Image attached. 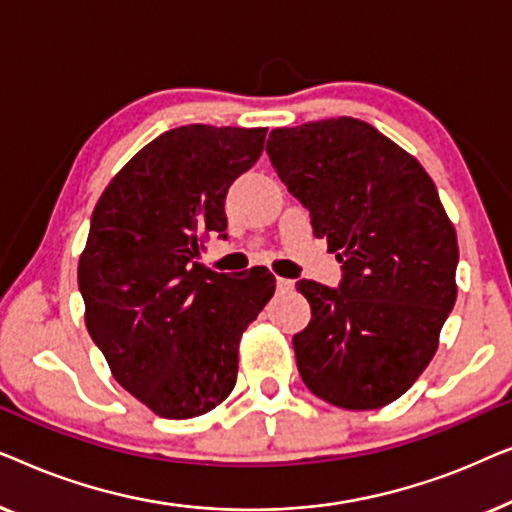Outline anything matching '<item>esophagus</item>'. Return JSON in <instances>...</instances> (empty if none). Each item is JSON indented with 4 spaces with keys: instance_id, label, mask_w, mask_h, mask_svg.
I'll use <instances>...</instances> for the list:
<instances>
[{
    "instance_id": "34e87169",
    "label": "esophagus",
    "mask_w": 512,
    "mask_h": 512,
    "mask_svg": "<svg viewBox=\"0 0 512 512\" xmlns=\"http://www.w3.org/2000/svg\"><path fill=\"white\" fill-rule=\"evenodd\" d=\"M277 289H279V291H291V289H293V282H291V279L277 277Z\"/></svg>"
}]
</instances>
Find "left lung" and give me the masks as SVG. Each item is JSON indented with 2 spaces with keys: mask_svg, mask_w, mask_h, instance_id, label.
<instances>
[{
  "mask_svg": "<svg viewBox=\"0 0 512 512\" xmlns=\"http://www.w3.org/2000/svg\"><path fill=\"white\" fill-rule=\"evenodd\" d=\"M270 163L342 263L340 289L300 279L312 307L293 335L305 387L345 410L408 391L457 300L459 247L436 184L408 151L359 118L270 132Z\"/></svg>",
  "mask_w": 512,
  "mask_h": 512,
  "instance_id": "8db88e82",
  "label": "left lung"
}]
</instances>
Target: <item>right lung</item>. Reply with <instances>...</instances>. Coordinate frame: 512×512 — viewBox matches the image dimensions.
Returning <instances> with one entry per match:
<instances>
[{
    "mask_svg": "<svg viewBox=\"0 0 512 512\" xmlns=\"http://www.w3.org/2000/svg\"><path fill=\"white\" fill-rule=\"evenodd\" d=\"M265 132L167 130L109 181L90 219L79 258L86 328L114 380L165 419L226 401L242 333L275 293L265 268L230 277L198 263L209 235L226 230V193L261 156Z\"/></svg>",
    "mask_w": 512,
    "mask_h": 512,
    "instance_id": "right-lung-1",
    "label": "right lung"
}]
</instances>
